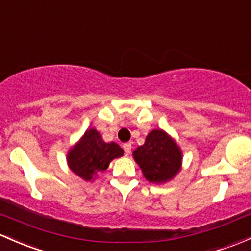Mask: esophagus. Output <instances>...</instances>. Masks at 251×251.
Segmentation results:
<instances>
[{"label": "esophagus", "instance_id": "obj_1", "mask_svg": "<svg viewBox=\"0 0 251 251\" xmlns=\"http://www.w3.org/2000/svg\"><path fill=\"white\" fill-rule=\"evenodd\" d=\"M123 148H124V150H125V154L128 155L131 152V148H132V146H131V143H130V142H128V143L124 144Z\"/></svg>", "mask_w": 251, "mask_h": 251}]
</instances>
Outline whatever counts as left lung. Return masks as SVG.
Listing matches in <instances>:
<instances>
[{"mask_svg":"<svg viewBox=\"0 0 251 251\" xmlns=\"http://www.w3.org/2000/svg\"><path fill=\"white\" fill-rule=\"evenodd\" d=\"M133 157L150 183L170 180L180 170V149L161 130L148 134L146 143L133 151Z\"/></svg>","mask_w":251,"mask_h":251,"instance_id":"8db88e82","label":"left lung"}]
</instances>
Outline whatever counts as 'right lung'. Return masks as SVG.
I'll return each mask as SVG.
<instances>
[{
    "mask_svg": "<svg viewBox=\"0 0 251 251\" xmlns=\"http://www.w3.org/2000/svg\"><path fill=\"white\" fill-rule=\"evenodd\" d=\"M123 155V149L117 143H105L101 134L95 128H90L71 150L67 161L73 172L90 181L97 174L107 170L110 161Z\"/></svg>",
    "mask_w": 251,
    "mask_h": 251,
    "instance_id": "add662e5",
    "label": "right lung"
}]
</instances>
